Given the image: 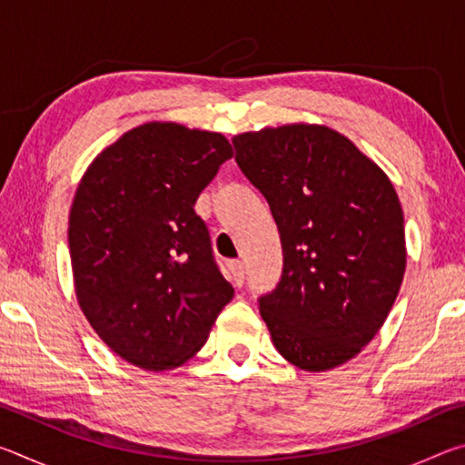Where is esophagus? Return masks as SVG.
<instances>
[{"label":"esophagus","mask_w":465,"mask_h":465,"mask_svg":"<svg viewBox=\"0 0 465 465\" xmlns=\"http://www.w3.org/2000/svg\"><path fill=\"white\" fill-rule=\"evenodd\" d=\"M227 271H230V277L233 281V285L242 287L243 277H246V271H243V262L242 261H230V262H227Z\"/></svg>","instance_id":"esophagus-1"}]
</instances>
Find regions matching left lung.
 <instances>
[{
	"label": "left lung",
	"mask_w": 465,
	"mask_h": 465,
	"mask_svg": "<svg viewBox=\"0 0 465 465\" xmlns=\"http://www.w3.org/2000/svg\"><path fill=\"white\" fill-rule=\"evenodd\" d=\"M233 147L281 235V279L258 297L272 344L305 371L346 363L380 332L402 285L396 191L349 139L320 124L242 133Z\"/></svg>",
	"instance_id": "obj_1"
}]
</instances>
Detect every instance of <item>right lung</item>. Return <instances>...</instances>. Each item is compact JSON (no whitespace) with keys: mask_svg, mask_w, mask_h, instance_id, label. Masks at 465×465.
Wrapping results in <instances>:
<instances>
[{"mask_svg":"<svg viewBox=\"0 0 465 465\" xmlns=\"http://www.w3.org/2000/svg\"><path fill=\"white\" fill-rule=\"evenodd\" d=\"M223 135L147 123L104 149L69 213L77 302L116 355L147 371L183 365L233 297L194 203L230 160Z\"/></svg>","mask_w":465,"mask_h":465,"instance_id":"1","label":"right lung"}]
</instances>
